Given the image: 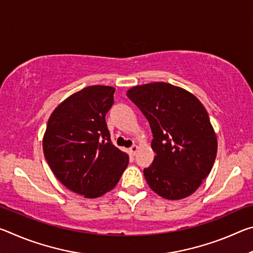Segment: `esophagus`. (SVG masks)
Wrapping results in <instances>:
<instances>
[{"mask_svg":"<svg viewBox=\"0 0 253 253\" xmlns=\"http://www.w3.org/2000/svg\"><path fill=\"white\" fill-rule=\"evenodd\" d=\"M137 151H138V146H137V145H134V146H131L129 148V152H130L131 155H135V154L137 153Z\"/></svg>","mask_w":253,"mask_h":253,"instance_id":"obj_1","label":"esophagus"}]
</instances>
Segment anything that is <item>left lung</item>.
<instances>
[{
	"label": "left lung",
	"instance_id": "1",
	"mask_svg": "<svg viewBox=\"0 0 253 253\" xmlns=\"http://www.w3.org/2000/svg\"><path fill=\"white\" fill-rule=\"evenodd\" d=\"M127 96L147 118L156 154L144 176L166 200L187 198L213 168L217 139L207 109L193 93L168 83L131 87Z\"/></svg>",
	"mask_w": 253,
	"mask_h": 253
}]
</instances>
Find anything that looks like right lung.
Listing matches in <instances>:
<instances>
[{"instance_id":"right-lung-1","label":"right lung","mask_w":253,"mask_h":253,"mask_svg":"<svg viewBox=\"0 0 253 253\" xmlns=\"http://www.w3.org/2000/svg\"><path fill=\"white\" fill-rule=\"evenodd\" d=\"M115 88L89 85L57 106L42 139L51 170L70 191L96 199L113 190L129 156L110 142L105 116Z\"/></svg>"}]
</instances>
